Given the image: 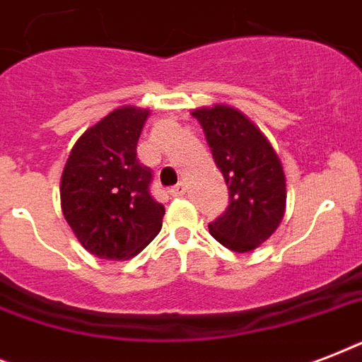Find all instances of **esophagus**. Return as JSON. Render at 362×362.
<instances>
[{
	"mask_svg": "<svg viewBox=\"0 0 362 362\" xmlns=\"http://www.w3.org/2000/svg\"><path fill=\"white\" fill-rule=\"evenodd\" d=\"M169 193L173 195V197H184V195H186V184H184V182L176 184L175 187H170Z\"/></svg>",
	"mask_w": 362,
	"mask_h": 362,
	"instance_id": "1",
	"label": "esophagus"
}]
</instances>
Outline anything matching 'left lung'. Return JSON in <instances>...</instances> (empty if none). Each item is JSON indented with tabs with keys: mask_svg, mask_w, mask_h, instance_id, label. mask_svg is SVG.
<instances>
[{
	"mask_svg": "<svg viewBox=\"0 0 362 362\" xmlns=\"http://www.w3.org/2000/svg\"><path fill=\"white\" fill-rule=\"evenodd\" d=\"M229 189L226 214L209 223L210 235L231 252L259 247L286 214V175L269 139L244 112L229 105L192 110Z\"/></svg>",
	"mask_w": 362,
	"mask_h": 362,
	"instance_id": "left-lung-1",
	"label": "left lung"
}]
</instances>
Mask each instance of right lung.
I'll return each mask as SVG.
<instances>
[{
	"mask_svg": "<svg viewBox=\"0 0 362 362\" xmlns=\"http://www.w3.org/2000/svg\"><path fill=\"white\" fill-rule=\"evenodd\" d=\"M148 116L133 105L103 116L78 136L62 173L65 221L99 259L135 257L161 231L165 206L150 195L152 170L136 159Z\"/></svg>",
	"mask_w": 362,
	"mask_h": 362,
	"instance_id": "add662e5",
	"label": "right lung"
}]
</instances>
